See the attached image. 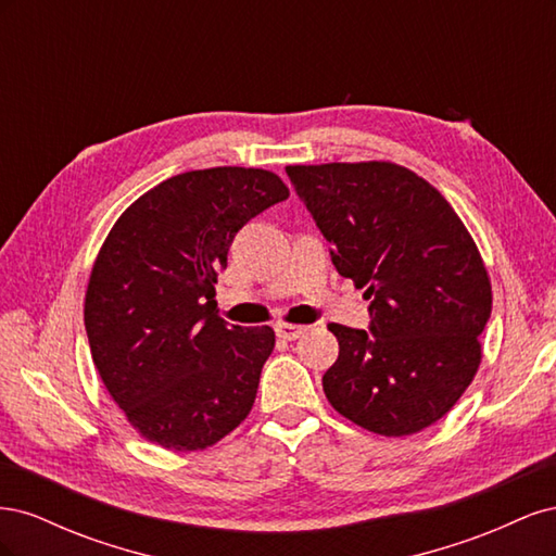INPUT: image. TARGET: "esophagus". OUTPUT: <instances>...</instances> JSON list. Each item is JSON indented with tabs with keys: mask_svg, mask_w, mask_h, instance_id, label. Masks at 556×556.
<instances>
[{
	"mask_svg": "<svg viewBox=\"0 0 556 556\" xmlns=\"http://www.w3.org/2000/svg\"><path fill=\"white\" fill-rule=\"evenodd\" d=\"M304 331H306V327H301V325H290V323H278L276 325V333H278V339H282V341H294Z\"/></svg>",
	"mask_w": 556,
	"mask_h": 556,
	"instance_id": "obj_1",
	"label": "esophagus"
}]
</instances>
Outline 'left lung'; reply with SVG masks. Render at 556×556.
<instances>
[{"label":"left lung","mask_w":556,"mask_h":556,"mask_svg":"<svg viewBox=\"0 0 556 556\" xmlns=\"http://www.w3.org/2000/svg\"><path fill=\"white\" fill-rule=\"evenodd\" d=\"M331 243L343 278L366 288L368 331L329 325L339 359L323 376L331 406L380 435L431 427L473 380L492 315L476 241L445 197L392 162L285 166Z\"/></svg>","instance_id":"1"}]
</instances>
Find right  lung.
<instances>
[{
	"label": "right lung",
	"mask_w": 556,
	"mask_h": 556,
	"mask_svg": "<svg viewBox=\"0 0 556 556\" xmlns=\"http://www.w3.org/2000/svg\"><path fill=\"white\" fill-rule=\"evenodd\" d=\"M290 197L276 174L213 166L166 178L117 217L86 292L92 362L146 441L176 452L215 445L257 396L271 327L213 313L237 231Z\"/></svg>",
	"instance_id": "add662e5"
}]
</instances>
